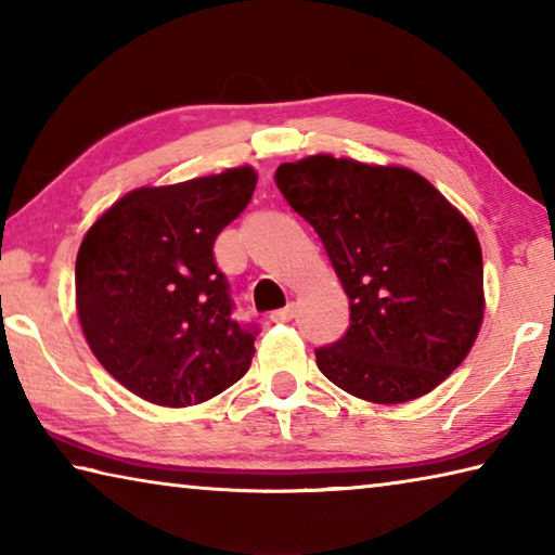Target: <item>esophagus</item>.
Returning a JSON list of instances; mask_svg holds the SVG:
<instances>
[{"mask_svg":"<svg viewBox=\"0 0 555 555\" xmlns=\"http://www.w3.org/2000/svg\"><path fill=\"white\" fill-rule=\"evenodd\" d=\"M294 315H296V306L291 304V306H286V308H281V311H274L269 318H271V321H274V323H288V321H294Z\"/></svg>","mask_w":555,"mask_h":555,"instance_id":"34e87169","label":"esophagus"}]
</instances>
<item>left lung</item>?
<instances>
[{
  "label": "left lung",
  "instance_id": "1",
  "mask_svg": "<svg viewBox=\"0 0 555 555\" xmlns=\"http://www.w3.org/2000/svg\"><path fill=\"white\" fill-rule=\"evenodd\" d=\"M274 181L318 232L350 298V327L318 347V370L372 403L434 391L473 350L485 318L469 220L424 176L393 164L315 154L281 164Z\"/></svg>",
  "mask_w": 555,
  "mask_h": 555
}]
</instances>
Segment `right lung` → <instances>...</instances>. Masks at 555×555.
Returning a JSON list of instances; mask_svg holds the SVG:
<instances>
[{"label": "right lung", "mask_w": 555, "mask_h": 555, "mask_svg": "<svg viewBox=\"0 0 555 555\" xmlns=\"http://www.w3.org/2000/svg\"><path fill=\"white\" fill-rule=\"evenodd\" d=\"M255 185V168L234 166L134 188L82 237L75 259L82 335L102 367L144 401L195 406L247 374L255 335L232 321L212 244Z\"/></svg>", "instance_id": "obj_1"}]
</instances>
